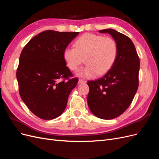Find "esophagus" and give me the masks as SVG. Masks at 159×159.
Returning <instances> with one entry per match:
<instances>
[{"instance_id": "1", "label": "esophagus", "mask_w": 159, "mask_h": 159, "mask_svg": "<svg viewBox=\"0 0 159 159\" xmlns=\"http://www.w3.org/2000/svg\"><path fill=\"white\" fill-rule=\"evenodd\" d=\"M78 83L79 84H85L86 83V81L82 79H80L79 81H78Z\"/></svg>"}]
</instances>
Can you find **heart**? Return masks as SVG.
Returning <instances> with one entry per match:
<instances>
[{"label":"heart","instance_id":"1","mask_svg":"<svg viewBox=\"0 0 159 159\" xmlns=\"http://www.w3.org/2000/svg\"><path fill=\"white\" fill-rule=\"evenodd\" d=\"M118 54L116 42L111 37L85 34L75 42V48L68 47L63 56L68 68L74 71L83 63L86 65L77 72L80 77L90 78L104 75L114 65Z\"/></svg>","mask_w":159,"mask_h":159}]
</instances>
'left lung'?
<instances>
[{
  "mask_svg": "<svg viewBox=\"0 0 159 159\" xmlns=\"http://www.w3.org/2000/svg\"><path fill=\"white\" fill-rule=\"evenodd\" d=\"M118 47L114 65L103 78L89 81L88 95L89 108L96 117L103 119L116 118L131 105L139 87L140 60L130 38L113 29H105Z\"/></svg>",
  "mask_w": 159,
  "mask_h": 159,
  "instance_id": "1",
  "label": "left lung"
}]
</instances>
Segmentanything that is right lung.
<instances>
[{
  "mask_svg": "<svg viewBox=\"0 0 159 159\" xmlns=\"http://www.w3.org/2000/svg\"><path fill=\"white\" fill-rule=\"evenodd\" d=\"M79 32L46 30L24 48L16 71L19 93L38 117L55 119L64 112L77 85L64 59V50Z\"/></svg>",
  "mask_w": 159,
  "mask_h": 159,
  "instance_id": "add662e5",
  "label": "right lung"
}]
</instances>
